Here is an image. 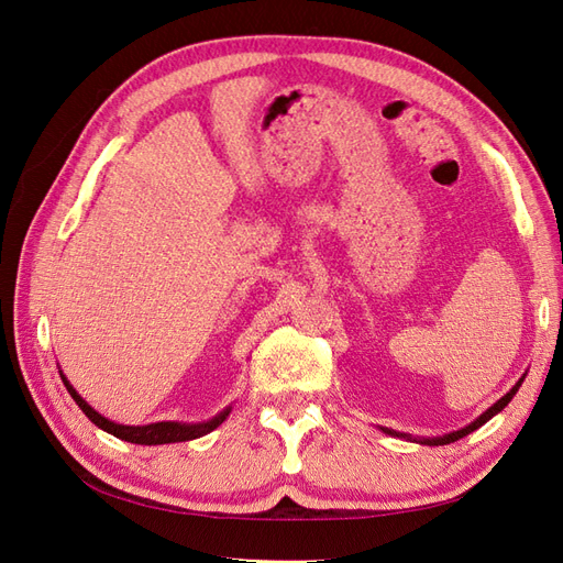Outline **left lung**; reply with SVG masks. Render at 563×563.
Masks as SVG:
<instances>
[{
	"instance_id": "8db88e82",
	"label": "left lung",
	"mask_w": 563,
	"mask_h": 563,
	"mask_svg": "<svg viewBox=\"0 0 563 563\" xmlns=\"http://www.w3.org/2000/svg\"><path fill=\"white\" fill-rule=\"evenodd\" d=\"M521 383H523V378H521V380H519V383H517L512 389H509L503 399H498V401L493 404L490 408H486V411H484L479 418H476L474 422H470L467 428H463V430H455V432H451V434H444V437H434V439H413V441H420V444H428V446H444V444H453V441H457V439L467 437L470 432L479 430L482 424H484V422H488L493 416L500 413L503 408H505L509 401H512V397L517 395V389L521 387ZM383 432H387V434H395V437H406V434H399V432H395V430H385V428H383ZM406 439H411V437H406Z\"/></svg>"
}]
</instances>
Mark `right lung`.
<instances>
[{
	"label": "right lung",
	"mask_w": 563,
	"mask_h": 563,
	"mask_svg": "<svg viewBox=\"0 0 563 563\" xmlns=\"http://www.w3.org/2000/svg\"><path fill=\"white\" fill-rule=\"evenodd\" d=\"M63 385L67 387V391H70V397L77 401V406L84 411V416H87L93 424H98L100 430H106L108 434H114L117 439L122 441H131V444H141V446H157V444H176V441H190V439H197V437H203L209 434L211 430H216L220 422H223L232 406H228L225 411H220L216 418L207 420V422H195V424H187V422H152V424H117L108 418L100 416L98 411H93V408L84 401L77 389L70 385V380H67L63 373Z\"/></svg>",
	"instance_id": "1"
}]
</instances>
